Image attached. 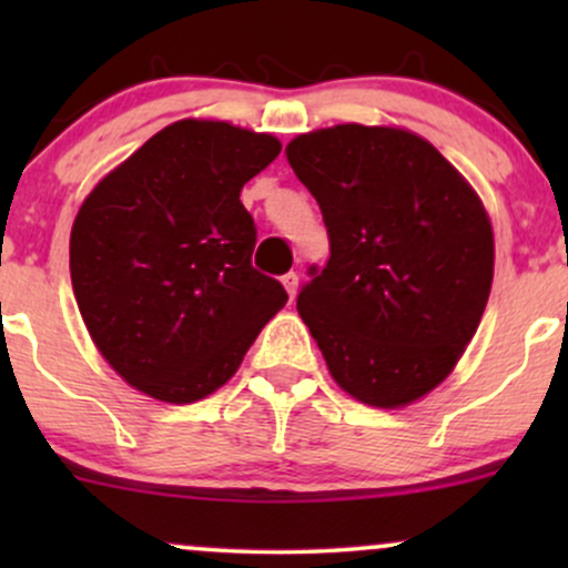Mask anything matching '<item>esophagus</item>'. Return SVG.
<instances>
[{"mask_svg":"<svg viewBox=\"0 0 568 568\" xmlns=\"http://www.w3.org/2000/svg\"><path fill=\"white\" fill-rule=\"evenodd\" d=\"M283 285H285V291H288L291 298L296 296V291H298V275H296V272H288V275H283Z\"/></svg>","mask_w":568,"mask_h":568,"instance_id":"obj_1","label":"esophagus"}]
</instances>
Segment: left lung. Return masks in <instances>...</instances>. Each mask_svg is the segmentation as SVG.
I'll use <instances>...</instances> for the list:
<instances>
[{"label": "left lung", "mask_w": 568, "mask_h": 568, "mask_svg": "<svg viewBox=\"0 0 568 568\" xmlns=\"http://www.w3.org/2000/svg\"><path fill=\"white\" fill-rule=\"evenodd\" d=\"M321 205L331 258L296 310L338 387L397 408L452 374L484 317L494 234L433 143L400 128L336 125L285 146Z\"/></svg>", "instance_id": "obj_1"}]
</instances>
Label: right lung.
<instances>
[{
  "instance_id": "1",
  "label": "right lung",
  "mask_w": 568,
  "mask_h": 568,
  "mask_svg": "<svg viewBox=\"0 0 568 568\" xmlns=\"http://www.w3.org/2000/svg\"><path fill=\"white\" fill-rule=\"evenodd\" d=\"M280 154L270 133L181 120L82 202L69 266L98 352L130 387L194 403L234 376L288 293L253 270L240 192Z\"/></svg>"
}]
</instances>
